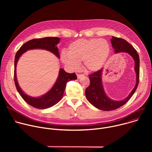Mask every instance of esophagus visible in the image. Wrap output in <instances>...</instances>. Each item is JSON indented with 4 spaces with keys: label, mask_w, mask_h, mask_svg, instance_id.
Masks as SVG:
<instances>
[{
    "label": "esophagus",
    "mask_w": 152,
    "mask_h": 152,
    "mask_svg": "<svg viewBox=\"0 0 152 152\" xmlns=\"http://www.w3.org/2000/svg\"><path fill=\"white\" fill-rule=\"evenodd\" d=\"M83 76V75H79V74L77 75V77L78 79H80V77H82Z\"/></svg>",
    "instance_id": "1"
}]
</instances>
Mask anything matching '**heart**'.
Segmentation results:
<instances>
[{
  "label": "heart",
  "mask_w": 152,
  "mask_h": 152,
  "mask_svg": "<svg viewBox=\"0 0 152 152\" xmlns=\"http://www.w3.org/2000/svg\"><path fill=\"white\" fill-rule=\"evenodd\" d=\"M68 53L61 55L62 62L72 70H76L83 61L84 68L89 72L100 70L109 58L111 47L104 39H79L68 47Z\"/></svg>",
  "instance_id": "b5f03b06"
}]
</instances>
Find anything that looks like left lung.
<instances>
[{"instance_id":"8db88e82","label":"left lung","mask_w":152,"mask_h":152,"mask_svg":"<svg viewBox=\"0 0 152 152\" xmlns=\"http://www.w3.org/2000/svg\"><path fill=\"white\" fill-rule=\"evenodd\" d=\"M111 42L115 53L125 52L134 59L135 62L134 70L136 73V83L133 90L126 98L122 100H114L108 97L104 91L102 83L103 70L101 69L89 75L90 85L85 90L86 97L94 107L106 111L116 110L129 101L138 87L140 77V58L136 50L127 41L122 38L112 37Z\"/></svg>"}]
</instances>
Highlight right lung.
<instances>
[{
    "instance_id": "1",
    "label": "right lung",
    "mask_w": 152,
    "mask_h": 152,
    "mask_svg": "<svg viewBox=\"0 0 152 152\" xmlns=\"http://www.w3.org/2000/svg\"><path fill=\"white\" fill-rule=\"evenodd\" d=\"M60 42L58 37H45L31 39L21 46L16 53L14 60V82L16 88L24 100L31 106L38 109H47L58 103L62 99L67 83L72 80L77 79L75 73H68L63 69H60L58 78L52 88L46 94L39 97H32L26 94L21 89L18 83L16 67L20 57L25 52L33 49H42L49 51L59 58V49L57 45Z\"/></svg>"
}]
</instances>
